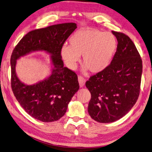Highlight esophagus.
Segmentation results:
<instances>
[{
    "instance_id": "obj_1",
    "label": "esophagus",
    "mask_w": 152,
    "mask_h": 152,
    "mask_svg": "<svg viewBox=\"0 0 152 152\" xmlns=\"http://www.w3.org/2000/svg\"><path fill=\"white\" fill-rule=\"evenodd\" d=\"M78 82H79L80 86L81 87H82L84 86L85 83H86V80H85L84 77L82 76H78Z\"/></svg>"
}]
</instances>
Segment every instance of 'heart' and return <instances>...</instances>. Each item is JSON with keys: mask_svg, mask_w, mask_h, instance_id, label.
<instances>
[{"mask_svg": "<svg viewBox=\"0 0 152 152\" xmlns=\"http://www.w3.org/2000/svg\"><path fill=\"white\" fill-rule=\"evenodd\" d=\"M69 44L60 49V56L66 66L75 70L83 55V70L89 69L94 74L101 72L109 65L118 45L113 34L92 28L76 31L70 37Z\"/></svg>", "mask_w": 152, "mask_h": 152, "instance_id": "obj_1", "label": "heart"}]
</instances>
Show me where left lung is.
Wrapping results in <instances>:
<instances>
[{"instance_id":"obj_1","label":"left lung","mask_w":152,"mask_h":152,"mask_svg":"<svg viewBox=\"0 0 152 152\" xmlns=\"http://www.w3.org/2000/svg\"><path fill=\"white\" fill-rule=\"evenodd\" d=\"M112 34L118 45L111 64L86 83L91 94L88 112L100 123L118 121L131 110L138 99L142 72V59L131 39L123 33Z\"/></svg>"}]
</instances>
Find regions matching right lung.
<instances>
[{
    "label": "right lung",
    "mask_w": 152,
    "mask_h": 152,
    "mask_svg": "<svg viewBox=\"0 0 152 152\" xmlns=\"http://www.w3.org/2000/svg\"><path fill=\"white\" fill-rule=\"evenodd\" d=\"M76 28V23H69L31 31L13 49L10 62L14 96L28 115L40 121L50 122L61 118L80 88L76 74L65 67L60 56L61 47ZM38 51L51 56V75L36 84H24L16 74V60Z\"/></svg>",
    "instance_id": "obj_1"
}]
</instances>
